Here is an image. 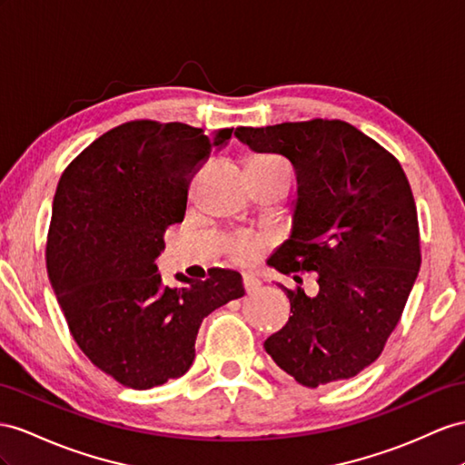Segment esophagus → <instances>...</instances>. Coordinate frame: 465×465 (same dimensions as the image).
I'll return each mask as SVG.
<instances>
[{
    "label": "esophagus",
    "mask_w": 465,
    "mask_h": 465,
    "mask_svg": "<svg viewBox=\"0 0 465 465\" xmlns=\"http://www.w3.org/2000/svg\"><path fill=\"white\" fill-rule=\"evenodd\" d=\"M259 287H261V281L253 275V272H245V275H243V289H245V292L247 294L249 292H255Z\"/></svg>",
    "instance_id": "esophagus-1"
}]
</instances>
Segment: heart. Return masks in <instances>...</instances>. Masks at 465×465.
<instances>
[{
  "label": "heart",
  "instance_id": "obj_1",
  "mask_svg": "<svg viewBox=\"0 0 465 465\" xmlns=\"http://www.w3.org/2000/svg\"><path fill=\"white\" fill-rule=\"evenodd\" d=\"M253 163L265 166V169H269V171L287 173V166H284V163L275 157H257ZM263 247H265V242L259 240V237H242L240 242L233 243L232 255L240 261H247V259L255 257Z\"/></svg>",
  "mask_w": 465,
  "mask_h": 465
}]
</instances>
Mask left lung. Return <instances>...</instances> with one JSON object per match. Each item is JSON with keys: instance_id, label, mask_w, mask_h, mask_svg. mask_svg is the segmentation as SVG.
I'll return each mask as SVG.
<instances>
[{"instance_id": "1", "label": "left lung", "mask_w": 465, "mask_h": 465, "mask_svg": "<svg viewBox=\"0 0 465 465\" xmlns=\"http://www.w3.org/2000/svg\"><path fill=\"white\" fill-rule=\"evenodd\" d=\"M235 137L294 166L292 230L269 265L282 275L318 272L316 296L279 284L292 316L263 346L304 387L355 377L383 351L420 269L407 174L340 119L237 127Z\"/></svg>"}]
</instances>
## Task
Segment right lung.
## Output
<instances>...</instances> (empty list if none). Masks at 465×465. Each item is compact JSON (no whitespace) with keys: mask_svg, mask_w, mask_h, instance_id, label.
Returning <instances> with one entry per match:
<instances>
[{"mask_svg":"<svg viewBox=\"0 0 465 465\" xmlns=\"http://www.w3.org/2000/svg\"><path fill=\"white\" fill-rule=\"evenodd\" d=\"M233 134L141 119L104 134L66 166L56 186L46 271L88 360L125 387L145 391L184 375L198 328L245 294L242 275L178 272L166 287L154 259L164 232L184 220L198 166Z\"/></svg>","mask_w":465,"mask_h":465,"instance_id":"add662e5","label":"right lung"}]
</instances>
